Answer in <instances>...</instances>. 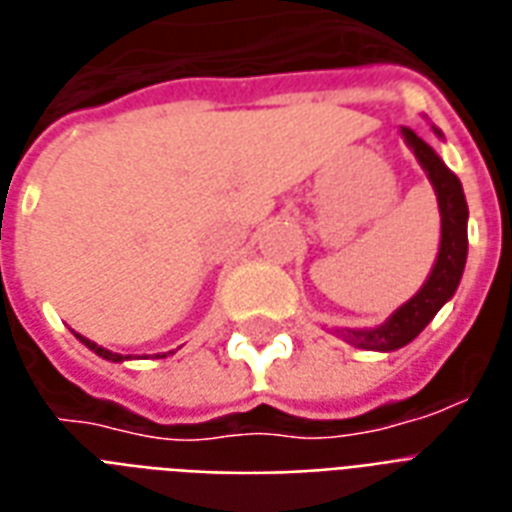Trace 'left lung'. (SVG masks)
<instances>
[{
    "label": "left lung",
    "mask_w": 512,
    "mask_h": 512,
    "mask_svg": "<svg viewBox=\"0 0 512 512\" xmlns=\"http://www.w3.org/2000/svg\"><path fill=\"white\" fill-rule=\"evenodd\" d=\"M404 138L414 149L420 166L428 171V179L436 190L439 212H442V245H439L434 270L428 275L423 289L414 294L404 308H398L390 316V322H384L376 330H346L343 333V338L354 343L357 349L393 352V349H401L409 341H414L425 330V324L434 319L436 311L453 297L458 281L464 275L466 245H469V240H466L469 210H466L464 188H461V182L453 171L442 163V158L412 128H404Z\"/></svg>",
    "instance_id": "left-lung-1"
}]
</instances>
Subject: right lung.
Segmentation results:
<instances>
[{"mask_svg":"<svg viewBox=\"0 0 512 512\" xmlns=\"http://www.w3.org/2000/svg\"><path fill=\"white\" fill-rule=\"evenodd\" d=\"M78 338H81V335H78ZM81 343H84V346H89V349H92L95 354H100L103 360H111V363H122V360H128L130 357V354H125V357H122V354H117V352H108V349H103V346H98V343L87 341V338H81ZM158 357H166V354H158Z\"/></svg>","mask_w":512,"mask_h":512,"instance_id":"add662e5","label":"right lung"}]
</instances>
